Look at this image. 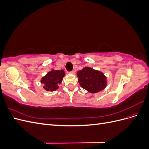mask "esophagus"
Segmentation results:
<instances>
[{"mask_svg":"<svg viewBox=\"0 0 149 149\" xmlns=\"http://www.w3.org/2000/svg\"><path fill=\"white\" fill-rule=\"evenodd\" d=\"M69 73H70V74H75V71L73 70V71H70Z\"/></svg>","mask_w":149,"mask_h":149,"instance_id":"obj_1","label":"esophagus"}]
</instances>
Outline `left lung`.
Returning <instances> with one entry per match:
<instances>
[{
	"instance_id": "left-lung-1",
	"label": "left lung",
	"mask_w": 149,
	"mask_h": 149,
	"mask_svg": "<svg viewBox=\"0 0 149 149\" xmlns=\"http://www.w3.org/2000/svg\"><path fill=\"white\" fill-rule=\"evenodd\" d=\"M81 87L90 93H96L106 88L107 77L102 72L91 67H85L77 72Z\"/></svg>"
}]
</instances>
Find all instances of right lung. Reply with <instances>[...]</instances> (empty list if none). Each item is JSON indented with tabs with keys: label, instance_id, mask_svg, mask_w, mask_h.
Here are the masks:
<instances>
[{
	"label": "right lung",
	"instance_id": "1",
	"mask_svg": "<svg viewBox=\"0 0 149 149\" xmlns=\"http://www.w3.org/2000/svg\"><path fill=\"white\" fill-rule=\"evenodd\" d=\"M65 76L64 70H52L41 78L40 82L43 84V88L46 91H55L59 88L58 85L61 83Z\"/></svg>",
	"mask_w": 149,
	"mask_h": 149
}]
</instances>
